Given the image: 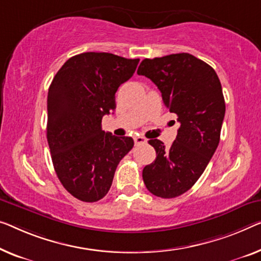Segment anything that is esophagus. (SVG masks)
Returning a JSON list of instances; mask_svg holds the SVG:
<instances>
[{
    "label": "esophagus",
    "mask_w": 261,
    "mask_h": 261,
    "mask_svg": "<svg viewBox=\"0 0 261 261\" xmlns=\"http://www.w3.org/2000/svg\"><path fill=\"white\" fill-rule=\"evenodd\" d=\"M134 141H135L136 145H139V144H145L147 142L146 138H144L143 136H135Z\"/></svg>",
    "instance_id": "obj_1"
}]
</instances>
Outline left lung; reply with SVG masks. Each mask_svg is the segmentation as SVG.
Listing matches in <instances>:
<instances>
[{
    "mask_svg": "<svg viewBox=\"0 0 261 261\" xmlns=\"http://www.w3.org/2000/svg\"><path fill=\"white\" fill-rule=\"evenodd\" d=\"M137 73L157 85L180 124L171 146L149 141L157 157L143 169L144 184L157 197H178L196 184L219 144L225 116L220 81L212 67L186 53L145 58Z\"/></svg>",
    "mask_w": 261,
    "mask_h": 261,
    "instance_id": "left-lung-1",
    "label": "left lung"
}]
</instances>
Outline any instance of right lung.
Wrapping results in <instances>:
<instances>
[{"label":"right lung","instance_id":"obj_1","mask_svg":"<svg viewBox=\"0 0 261 261\" xmlns=\"http://www.w3.org/2000/svg\"><path fill=\"white\" fill-rule=\"evenodd\" d=\"M138 62L83 53L69 58L50 84L46 138L54 169L64 189L85 203L106 196L116 168L134 147L131 137L103 131L102 118L115 111V93Z\"/></svg>","mask_w":261,"mask_h":261}]
</instances>
